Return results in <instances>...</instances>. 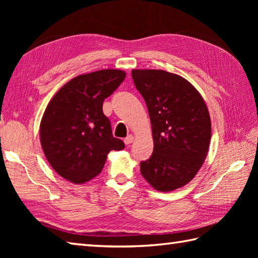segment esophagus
Here are the masks:
<instances>
[{"label":"esophagus","instance_id":"esophagus-1","mask_svg":"<svg viewBox=\"0 0 258 258\" xmlns=\"http://www.w3.org/2000/svg\"><path fill=\"white\" fill-rule=\"evenodd\" d=\"M133 141H134V136H133V135H128L127 138H126V139L124 140V143H125L126 145H130L131 143H133Z\"/></svg>","mask_w":258,"mask_h":258}]
</instances>
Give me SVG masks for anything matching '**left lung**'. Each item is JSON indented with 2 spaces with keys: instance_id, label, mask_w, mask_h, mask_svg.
I'll return each mask as SVG.
<instances>
[{
  "instance_id": "obj_1",
  "label": "left lung",
  "mask_w": 258,
  "mask_h": 258,
  "mask_svg": "<svg viewBox=\"0 0 258 258\" xmlns=\"http://www.w3.org/2000/svg\"><path fill=\"white\" fill-rule=\"evenodd\" d=\"M136 89L149 109L153 154L141 162L152 187L171 191L189 183L210 147L212 126L200 92L187 80L163 70H133Z\"/></svg>"
}]
</instances>
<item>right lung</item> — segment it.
Instances as JSON below:
<instances>
[{"label":"right lung","mask_w":258,"mask_h":258,"mask_svg":"<svg viewBox=\"0 0 258 258\" xmlns=\"http://www.w3.org/2000/svg\"><path fill=\"white\" fill-rule=\"evenodd\" d=\"M126 76L122 70H101L69 81L47 104L40 124L41 145L59 176L83 184L101 173L111 151L123 150L112 134L103 102Z\"/></svg>","instance_id":"1"}]
</instances>
